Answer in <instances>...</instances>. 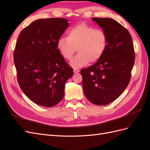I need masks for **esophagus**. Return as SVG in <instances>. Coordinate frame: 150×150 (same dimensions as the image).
I'll return each mask as SVG.
<instances>
[{"label": "esophagus", "mask_w": 150, "mask_h": 150, "mask_svg": "<svg viewBox=\"0 0 150 150\" xmlns=\"http://www.w3.org/2000/svg\"><path fill=\"white\" fill-rule=\"evenodd\" d=\"M73 71H74V73H78V72H79V69H76V68H74V69H73Z\"/></svg>", "instance_id": "34e87169"}]
</instances>
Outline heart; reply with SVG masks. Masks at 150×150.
Returning <instances> with one entry per match:
<instances>
[{"label":"heart","mask_w":150,"mask_h":150,"mask_svg":"<svg viewBox=\"0 0 150 150\" xmlns=\"http://www.w3.org/2000/svg\"><path fill=\"white\" fill-rule=\"evenodd\" d=\"M108 37L105 32L86 24L72 27L67 32V38L59 39L57 47L66 60H71L77 51L79 52L71 61L74 67H81L99 61L106 51Z\"/></svg>","instance_id":"1"}]
</instances>
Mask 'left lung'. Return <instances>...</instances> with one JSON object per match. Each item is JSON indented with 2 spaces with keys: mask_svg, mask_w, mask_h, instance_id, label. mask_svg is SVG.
<instances>
[{
  "mask_svg": "<svg viewBox=\"0 0 150 150\" xmlns=\"http://www.w3.org/2000/svg\"><path fill=\"white\" fill-rule=\"evenodd\" d=\"M108 37V46L94 64L82 69L85 96L94 104L104 106L114 101L128 86L135 54L129 31L111 18L93 17Z\"/></svg>",
  "mask_w": 150,
  "mask_h": 150,
  "instance_id": "1",
  "label": "left lung"
}]
</instances>
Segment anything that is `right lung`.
<instances>
[{
  "mask_svg": "<svg viewBox=\"0 0 150 150\" xmlns=\"http://www.w3.org/2000/svg\"><path fill=\"white\" fill-rule=\"evenodd\" d=\"M69 26L63 18L40 19L22 30L13 51V62L21 90L32 101L44 107L63 98L72 68L59 52L57 42Z\"/></svg>",
  "mask_w": 150,
  "mask_h": 150,
  "instance_id": "add662e5",
  "label": "right lung"
}]
</instances>
